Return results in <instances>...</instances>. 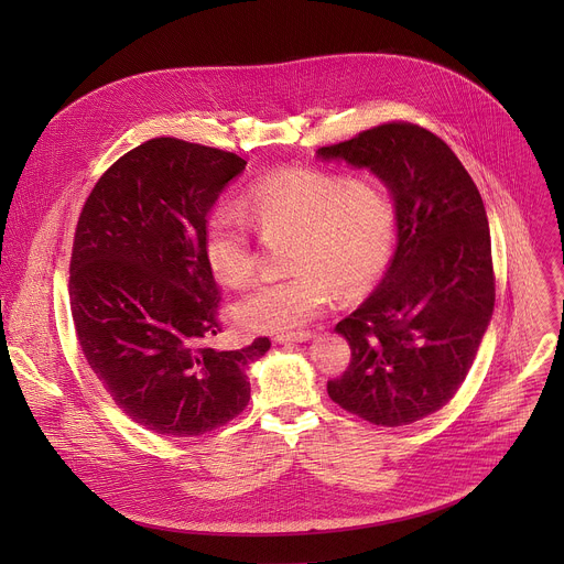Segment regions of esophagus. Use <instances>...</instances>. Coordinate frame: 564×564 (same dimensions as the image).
Listing matches in <instances>:
<instances>
[{
  "label": "esophagus",
  "mask_w": 564,
  "mask_h": 564,
  "mask_svg": "<svg viewBox=\"0 0 564 564\" xmlns=\"http://www.w3.org/2000/svg\"><path fill=\"white\" fill-rule=\"evenodd\" d=\"M310 339H314V335L307 333V330H301V333H285V335H276V337H274L276 344H305V341H310Z\"/></svg>",
  "instance_id": "obj_1"
}]
</instances>
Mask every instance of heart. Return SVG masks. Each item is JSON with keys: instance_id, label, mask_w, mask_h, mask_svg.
<instances>
[{"instance_id": "obj_1", "label": "heart", "mask_w": 564, "mask_h": 564, "mask_svg": "<svg viewBox=\"0 0 564 564\" xmlns=\"http://www.w3.org/2000/svg\"><path fill=\"white\" fill-rule=\"evenodd\" d=\"M240 209L261 229L294 231L290 263L296 270L263 279L236 305L240 324L254 333L305 326L333 301L335 283L346 294L368 290L394 250L397 207L390 192L370 176L346 178L316 167L274 170L248 185ZM245 217L234 207H216L205 220V261L229 285L254 272Z\"/></svg>"}]
</instances>
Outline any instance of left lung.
Segmentation results:
<instances>
[{"mask_svg": "<svg viewBox=\"0 0 564 564\" xmlns=\"http://www.w3.org/2000/svg\"><path fill=\"white\" fill-rule=\"evenodd\" d=\"M316 158L368 170L397 207L383 279L335 328L352 359L328 394L370 424H413L457 392L491 324L485 203L451 147L417 124H381L316 149Z\"/></svg>", "mask_w": 564, "mask_h": 564, "instance_id": "1", "label": "left lung"}]
</instances>
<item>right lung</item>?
Returning a JSON list of instances; mask_svg holds the SVG:
<instances>
[{
    "mask_svg": "<svg viewBox=\"0 0 564 564\" xmlns=\"http://www.w3.org/2000/svg\"><path fill=\"white\" fill-rule=\"evenodd\" d=\"M236 153L153 138L91 189L70 254V314L105 390L135 424L167 437L214 431L250 401L248 368L270 350L205 346L220 328L203 254L207 214L243 174Z\"/></svg>",
    "mask_w": 564,
    "mask_h": 564,
    "instance_id": "right-lung-1",
    "label": "right lung"
}]
</instances>
